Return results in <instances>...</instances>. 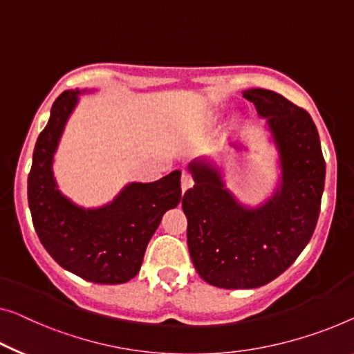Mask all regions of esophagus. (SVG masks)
Returning a JSON list of instances; mask_svg holds the SVG:
<instances>
[{
  "mask_svg": "<svg viewBox=\"0 0 354 354\" xmlns=\"http://www.w3.org/2000/svg\"><path fill=\"white\" fill-rule=\"evenodd\" d=\"M192 184H194V178L189 175L187 171H183V176H181V191H183V194L186 192L189 187H192Z\"/></svg>",
  "mask_w": 354,
  "mask_h": 354,
  "instance_id": "obj_1",
  "label": "esophagus"
}]
</instances>
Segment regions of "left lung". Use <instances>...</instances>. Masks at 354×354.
<instances>
[{
	"label": "left lung",
	"mask_w": 354,
	"mask_h": 354,
	"mask_svg": "<svg viewBox=\"0 0 354 354\" xmlns=\"http://www.w3.org/2000/svg\"><path fill=\"white\" fill-rule=\"evenodd\" d=\"M243 97L267 119L281 186L262 207L245 208L216 168L194 162L195 184L183 197L195 270L224 289L263 286L292 266L318 223L326 178L319 135L307 111L267 88H250Z\"/></svg>",
	"instance_id": "left-lung-1"
}]
</instances>
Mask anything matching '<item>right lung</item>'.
Wrapping results in <instances>:
<instances>
[{
	"mask_svg": "<svg viewBox=\"0 0 354 354\" xmlns=\"http://www.w3.org/2000/svg\"><path fill=\"white\" fill-rule=\"evenodd\" d=\"M79 91L55 100L28 175V207L42 246L59 266L87 281L127 283L140 272L146 246L167 209L181 202V171L131 183L106 207L84 209L57 189L52 160Z\"/></svg>",
	"mask_w": 354,
	"mask_h": 354,
	"instance_id": "add662e5",
	"label": "right lung"
}]
</instances>
